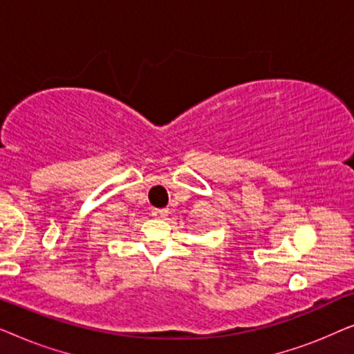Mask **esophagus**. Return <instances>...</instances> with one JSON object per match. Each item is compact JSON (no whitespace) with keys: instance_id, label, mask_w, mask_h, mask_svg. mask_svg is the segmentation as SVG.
I'll use <instances>...</instances> for the list:
<instances>
[{"instance_id":"1","label":"esophagus","mask_w":354,"mask_h":354,"mask_svg":"<svg viewBox=\"0 0 354 354\" xmlns=\"http://www.w3.org/2000/svg\"><path fill=\"white\" fill-rule=\"evenodd\" d=\"M169 214L167 209H153L151 211V216L156 217V219H166Z\"/></svg>"}]
</instances>
